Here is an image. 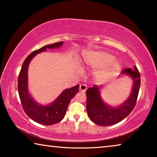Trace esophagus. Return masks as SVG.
Segmentation results:
<instances>
[{"mask_svg":"<svg viewBox=\"0 0 157 157\" xmlns=\"http://www.w3.org/2000/svg\"><path fill=\"white\" fill-rule=\"evenodd\" d=\"M87 89V86L86 84H82L79 86V91L82 92H85Z\"/></svg>","mask_w":157,"mask_h":157,"instance_id":"obj_1","label":"esophagus"}]
</instances>
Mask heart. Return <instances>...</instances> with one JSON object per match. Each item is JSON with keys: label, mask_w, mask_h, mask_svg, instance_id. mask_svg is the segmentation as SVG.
Masks as SVG:
<instances>
[{"label": "heart", "mask_w": 157, "mask_h": 157, "mask_svg": "<svg viewBox=\"0 0 157 157\" xmlns=\"http://www.w3.org/2000/svg\"><path fill=\"white\" fill-rule=\"evenodd\" d=\"M113 55L102 51L89 52L84 57V62L89 67L92 68H103L98 71L96 74L98 78L100 79L109 78L121 68V63L118 61L113 63Z\"/></svg>", "instance_id": "heart-1"}]
</instances>
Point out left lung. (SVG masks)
Segmentation results:
<instances>
[{"label": "left lung", "mask_w": 157, "mask_h": 157, "mask_svg": "<svg viewBox=\"0 0 157 157\" xmlns=\"http://www.w3.org/2000/svg\"><path fill=\"white\" fill-rule=\"evenodd\" d=\"M121 75L129 76L133 80V85L129 96L121 105L112 107L107 104L101 97L102 86L94 85L86 90L87 113L91 121L98 125L109 126L118 123L134 109L140 89V73L136 66H134V69H124L121 72Z\"/></svg>", "instance_id": "1"}]
</instances>
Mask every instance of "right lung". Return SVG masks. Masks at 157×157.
Segmentation results:
<instances>
[{
	"instance_id": "add662e5",
	"label": "right lung",
	"mask_w": 157,
	"mask_h": 157,
	"mask_svg": "<svg viewBox=\"0 0 157 157\" xmlns=\"http://www.w3.org/2000/svg\"><path fill=\"white\" fill-rule=\"evenodd\" d=\"M63 43L61 41L46 45L33 51L25 59L18 78V91L23 109L32 120L44 125H51L63 120L71 100L78 94L79 85L64 89L50 105H40L32 98L29 93L28 66L31 60L37 54L46 51L47 49L58 48L62 46Z\"/></svg>"
}]
</instances>
